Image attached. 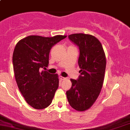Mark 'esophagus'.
<instances>
[{
	"label": "esophagus",
	"instance_id": "esophagus-1",
	"mask_svg": "<svg viewBox=\"0 0 130 130\" xmlns=\"http://www.w3.org/2000/svg\"><path fill=\"white\" fill-rule=\"evenodd\" d=\"M59 79H60V80H63L66 79V78H65V77H62V76H59Z\"/></svg>",
	"mask_w": 130,
	"mask_h": 130
}]
</instances>
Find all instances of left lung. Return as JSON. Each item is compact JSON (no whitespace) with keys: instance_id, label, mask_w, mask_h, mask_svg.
I'll use <instances>...</instances> for the list:
<instances>
[{"instance_id":"1","label":"left lung","mask_w":130,"mask_h":130,"mask_svg":"<svg viewBox=\"0 0 130 130\" xmlns=\"http://www.w3.org/2000/svg\"><path fill=\"white\" fill-rule=\"evenodd\" d=\"M68 38L79 48L80 75L77 80L71 78L72 85L66 96L73 109L83 111L93 104L101 91L106 64L105 53L99 40L93 35L75 33Z\"/></svg>"}]
</instances>
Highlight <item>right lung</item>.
<instances>
[{
    "mask_svg": "<svg viewBox=\"0 0 130 130\" xmlns=\"http://www.w3.org/2000/svg\"><path fill=\"white\" fill-rule=\"evenodd\" d=\"M66 37L30 35L15 46L13 65L17 84L27 103L35 109H44L50 105L59 87L58 75L40 72V70L48 66L52 46Z\"/></svg>",
    "mask_w": 130,
    "mask_h": 130,
    "instance_id": "obj_1",
    "label": "right lung"
}]
</instances>
